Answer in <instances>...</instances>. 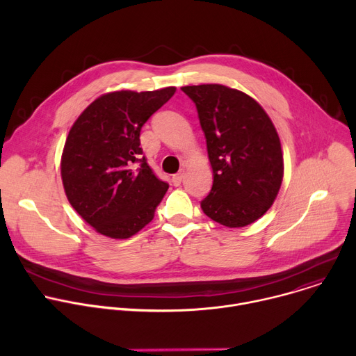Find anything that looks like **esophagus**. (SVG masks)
Listing matches in <instances>:
<instances>
[{"label":"esophagus","mask_w":356,"mask_h":356,"mask_svg":"<svg viewBox=\"0 0 356 356\" xmlns=\"http://www.w3.org/2000/svg\"><path fill=\"white\" fill-rule=\"evenodd\" d=\"M183 177H184V173H183V172H180V173H177V175H173L172 183H173L175 186H180L181 181H183Z\"/></svg>","instance_id":"34e87169"}]
</instances>
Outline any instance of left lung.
<instances>
[{
  "label": "left lung",
  "mask_w": 356,
  "mask_h": 356,
  "mask_svg": "<svg viewBox=\"0 0 356 356\" xmlns=\"http://www.w3.org/2000/svg\"><path fill=\"white\" fill-rule=\"evenodd\" d=\"M207 140L213 188L201 209L213 221L242 228L275 202L284 173L277 131L255 98L224 84L184 86Z\"/></svg>",
  "instance_id": "left-lung-1"
}]
</instances>
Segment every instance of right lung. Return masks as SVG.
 <instances>
[{"mask_svg":"<svg viewBox=\"0 0 356 356\" xmlns=\"http://www.w3.org/2000/svg\"><path fill=\"white\" fill-rule=\"evenodd\" d=\"M175 92L176 87L106 92L72 125L60 161L62 181L72 207L98 234L127 239L154 220L169 184L140 156L139 134Z\"/></svg>","mask_w":356,"mask_h":356,"instance_id":"1","label":"right lung"}]
</instances>
